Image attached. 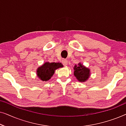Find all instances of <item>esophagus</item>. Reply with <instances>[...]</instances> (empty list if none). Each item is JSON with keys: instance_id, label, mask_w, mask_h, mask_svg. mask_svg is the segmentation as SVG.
I'll return each instance as SVG.
<instances>
[{"instance_id": "obj_1", "label": "esophagus", "mask_w": 126, "mask_h": 126, "mask_svg": "<svg viewBox=\"0 0 126 126\" xmlns=\"http://www.w3.org/2000/svg\"><path fill=\"white\" fill-rule=\"evenodd\" d=\"M63 65L66 66V65H68V60H63Z\"/></svg>"}]
</instances>
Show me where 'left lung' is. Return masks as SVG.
Wrapping results in <instances>:
<instances>
[{
    "instance_id": "obj_1",
    "label": "left lung",
    "mask_w": 126,
    "mask_h": 126,
    "mask_svg": "<svg viewBox=\"0 0 126 126\" xmlns=\"http://www.w3.org/2000/svg\"><path fill=\"white\" fill-rule=\"evenodd\" d=\"M74 70H75L74 75L79 81H85L90 76V73H89L90 70L85 68L81 63H79L78 65H75V66L74 67Z\"/></svg>"
}]
</instances>
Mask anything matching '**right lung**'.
<instances>
[{
	"instance_id": "add662e5",
	"label": "right lung",
	"mask_w": 126,
	"mask_h": 126,
	"mask_svg": "<svg viewBox=\"0 0 126 126\" xmlns=\"http://www.w3.org/2000/svg\"><path fill=\"white\" fill-rule=\"evenodd\" d=\"M61 67H63L61 63H46L38 69L37 76L41 80L46 81L54 75V70Z\"/></svg>"
}]
</instances>
